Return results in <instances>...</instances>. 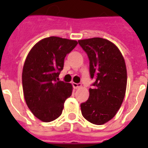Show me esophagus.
Returning a JSON list of instances; mask_svg holds the SVG:
<instances>
[{
	"label": "esophagus",
	"instance_id": "obj_1",
	"mask_svg": "<svg viewBox=\"0 0 148 148\" xmlns=\"http://www.w3.org/2000/svg\"><path fill=\"white\" fill-rule=\"evenodd\" d=\"M72 85H73V87H74V89H77V88H81V84H77V83H73L72 84Z\"/></svg>",
	"mask_w": 148,
	"mask_h": 148
}]
</instances>
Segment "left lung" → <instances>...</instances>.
Here are the masks:
<instances>
[{"instance_id": "1", "label": "left lung", "mask_w": 148, "mask_h": 148, "mask_svg": "<svg viewBox=\"0 0 148 148\" xmlns=\"http://www.w3.org/2000/svg\"><path fill=\"white\" fill-rule=\"evenodd\" d=\"M90 61V75L95 81L89 98L81 104L83 117L101 125L114 117L124 101L127 88L125 61L116 45L101 38L78 40Z\"/></svg>"}]
</instances>
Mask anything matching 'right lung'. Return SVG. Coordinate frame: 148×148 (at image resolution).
Returning a JSON list of instances; mask_svg holds the SVG:
<instances>
[{"label": "right lung", "mask_w": 148, "mask_h": 148, "mask_svg": "<svg viewBox=\"0 0 148 148\" xmlns=\"http://www.w3.org/2000/svg\"><path fill=\"white\" fill-rule=\"evenodd\" d=\"M77 45L76 40L50 37L36 44L27 54L22 72L26 103L33 114L44 122L60 117L72 85L59 81L64 60Z\"/></svg>", "instance_id": "1"}]
</instances>
